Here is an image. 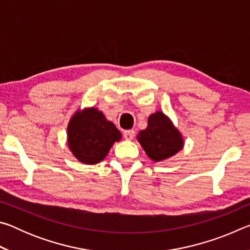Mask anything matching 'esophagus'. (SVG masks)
Wrapping results in <instances>:
<instances>
[{"label":"esophagus","instance_id":"34e87169","mask_svg":"<svg viewBox=\"0 0 250 250\" xmlns=\"http://www.w3.org/2000/svg\"><path fill=\"white\" fill-rule=\"evenodd\" d=\"M134 130H125L124 132V137L125 140H132V139L134 138Z\"/></svg>","mask_w":250,"mask_h":250}]
</instances>
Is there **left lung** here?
<instances>
[{
	"label": "left lung",
	"instance_id": "left-lung-1",
	"mask_svg": "<svg viewBox=\"0 0 250 250\" xmlns=\"http://www.w3.org/2000/svg\"><path fill=\"white\" fill-rule=\"evenodd\" d=\"M137 139L146 155L154 162L170 159L184 146L179 129L162 111L150 115L146 129L141 130Z\"/></svg>",
	"mask_w": 250,
	"mask_h": 250
}]
</instances>
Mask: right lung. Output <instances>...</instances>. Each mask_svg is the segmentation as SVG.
<instances>
[{"instance_id": "obj_1", "label": "right lung", "mask_w": 250, "mask_h": 250, "mask_svg": "<svg viewBox=\"0 0 250 250\" xmlns=\"http://www.w3.org/2000/svg\"><path fill=\"white\" fill-rule=\"evenodd\" d=\"M122 134L96 107L77 110L67 126V146L79 162L88 166L103 161Z\"/></svg>"}]
</instances>
